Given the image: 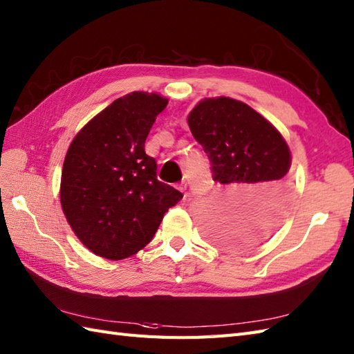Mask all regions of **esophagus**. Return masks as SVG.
I'll return each mask as SVG.
<instances>
[{
	"label": "esophagus",
	"instance_id": "esophagus-1",
	"mask_svg": "<svg viewBox=\"0 0 354 354\" xmlns=\"http://www.w3.org/2000/svg\"><path fill=\"white\" fill-rule=\"evenodd\" d=\"M185 189H187V183H185V181L178 184V190H179V192H185Z\"/></svg>",
	"mask_w": 354,
	"mask_h": 354
}]
</instances>
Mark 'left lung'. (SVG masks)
<instances>
[{"instance_id":"left-lung-1","label":"left lung","mask_w":354,"mask_h":354,"mask_svg":"<svg viewBox=\"0 0 354 354\" xmlns=\"http://www.w3.org/2000/svg\"><path fill=\"white\" fill-rule=\"evenodd\" d=\"M187 122L212 162L213 179L223 185L207 216L208 239L232 250L257 245L289 208L288 142L257 111L223 95L201 100Z\"/></svg>"}]
</instances>
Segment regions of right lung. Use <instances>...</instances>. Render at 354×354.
<instances>
[{
  "label": "right lung",
  "mask_w": 354,
  "mask_h": 354,
  "mask_svg": "<svg viewBox=\"0 0 354 354\" xmlns=\"http://www.w3.org/2000/svg\"><path fill=\"white\" fill-rule=\"evenodd\" d=\"M169 100L133 91L82 127L65 155L61 205L89 251L122 260L142 250L183 193L158 181L145 142Z\"/></svg>",
  "instance_id": "1"
}]
</instances>
